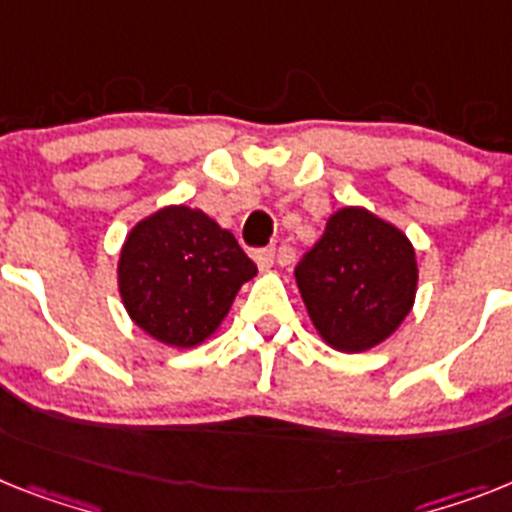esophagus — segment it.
<instances>
[{
	"mask_svg": "<svg viewBox=\"0 0 512 512\" xmlns=\"http://www.w3.org/2000/svg\"><path fill=\"white\" fill-rule=\"evenodd\" d=\"M255 263H257V268H260V270H270V268H273V263H276V249H273V247L257 249Z\"/></svg>",
	"mask_w": 512,
	"mask_h": 512,
	"instance_id": "1",
	"label": "esophagus"
}]
</instances>
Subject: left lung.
<instances>
[{
	"mask_svg": "<svg viewBox=\"0 0 512 512\" xmlns=\"http://www.w3.org/2000/svg\"><path fill=\"white\" fill-rule=\"evenodd\" d=\"M294 276L322 341L359 354L393 336L406 320L419 268L401 229L367 208H341Z\"/></svg>",
	"mask_w": 512,
	"mask_h": 512,
	"instance_id": "left-lung-1",
	"label": "left lung"
}]
</instances>
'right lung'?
<instances>
[{
	"instance_id": "obj_1",
	"label": "right lung",
	"mask_w": 512,
	"mask_h": 512,
	"mask_svg": "<svg viewBox=\"0 0 512 512\" xmlns=\"http://www.w3.org/2000/svg\"><path fill=\"white\" fill-rule=\"evenodd\" d=\"M255 273L234 234L187 205H169L137 223L117 268L132 322L176 349L213 336L236 291Z\"/></svg>"
}]
</instances>
